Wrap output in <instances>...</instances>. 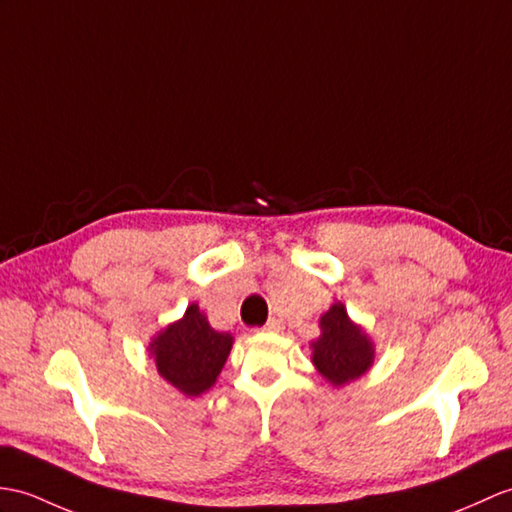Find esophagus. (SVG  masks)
<instances>
[{
	"mask_svg": "<svg viewBox=\"0 0 512 512\" xmlns=\"http://www.w3.org/2000/svg\"><path fill=\"white\" fill-rule=\"evenodd\" d=\"M283 329V320L281 318H270L264 325V331H281Z\"/></svg>",
	"mask_w": 512,
	"mask_h": 512,
	"instance_id": "1",
	"label": "esophagus"
}]
</instances>
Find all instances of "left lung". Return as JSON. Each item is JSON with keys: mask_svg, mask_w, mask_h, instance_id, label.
<instances>
[{"mask_svg": "<svg viewBox=\"0 0 512 512\" xmlns=\"http://www.w3.org/2000/svg\"><path fill=\"white\" fill-rule=\"evenodd\" d=\"M312 362L329 384L344 386L373 364V344L355 327L340 303L320 318V338L312 342Z\"/></svg>", "mask_w": 512, "mask_h": 512, "instance_id": "obj_1", "label": "left lung"}]
</instances>
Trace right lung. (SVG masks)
<instances>
[{
  "mask_svg": "<svg viewBox=\"0 0 512 512\" xmlns=\"http://www.w3.org/2000/svg\"><path fill=\"white\" fill-rule=\"evenodd\" d=\"M233 338L211 329L198 305L152 340L150 353L159 373L187 397H196L216 384L229 358Z\"/></svg>",
  "mask_w": 512,
  "mask_h": 512,
  "instance_id": "add662e5",
  "label": "right lung"
}]
</instances>
